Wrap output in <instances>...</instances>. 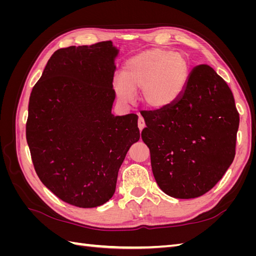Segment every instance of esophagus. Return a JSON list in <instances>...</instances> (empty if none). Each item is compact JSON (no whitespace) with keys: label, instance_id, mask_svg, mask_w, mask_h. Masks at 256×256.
Segmentation results:
<instances>
[{"label":"esophagus","instance_id":"obj_1","mask_svg":"<svg viewBox=\"0 0 256 256\" xmlns=\"http://www.w3.org/2000/svg\"><path fill=\"white\" fill-rule=\"evenodd\" d=\"M138 127L140 129V131L143 130V128L145 127V122L143 120L142 116H138Z\"/></svg>","mask_w":256,"mask_h":256}]
</instances>
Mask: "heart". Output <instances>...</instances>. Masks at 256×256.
<instances>
[{"instance_id":"1","label":"heart","mask_w":256,"mask_h":256,"mask_svg":"<svg viewBox=\"0 0 256 256\" xmlns=\"http://www.w3.org/2000/svg\"><path fill=\"white\" fill-rule=\"evenodd\" d=\"M190 64L180 52L150 49L128 58L122 66V74L113 78L116 97L129 104L136 90H142L145 106L161 109L180 97L188 82Z\"/></svg>"}]
</instances>
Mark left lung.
<instances>
[{"mask_svg": "<svg viewBox=\"0 0 256 256\" xmlns=\"http://www.w3.org/2000/svg\"><path fill=\"white\" fill-rule=\"evenodd\" d=\"M142 140L166 194L194 198L226 174L235 157L239 113L226 82L208 65L192 69L173 104L141 112Z\"/></svg>", "mask_w": 256, "mask_h": 256, "instance_id": "8db88e82", "label": "left lung"}]
</instances>
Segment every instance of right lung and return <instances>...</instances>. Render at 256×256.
I'll list each match as a JSON object with an SVG mask.
<instances>
[{
	"label": "right lung",
	"instance_id": "1",
	"mask_svg": "<svg viewBox=\"0 0 256 256\" xmlns=\"http://www.w3.org/2000/svg\"><path fill=\"white\" fill-rule=\"evenodd\" d=\"M118 54L111 40L58 49L30 96L26 141L35 171L76 207L113 196L118 170L140 138L136 114L111 113Z\"/></svg>",
	"mask_w": 256,
	"mask_h": 256
}]
</instances>
